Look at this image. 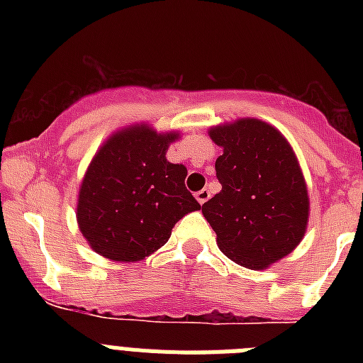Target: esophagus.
I'll list each match as a JSON object with an SVG mask.
<instances>
[{"label":"esophagus","instance_id":"obj_1","mask_svg":"<svg viewBox=\"0 0 363 363\" xmlns=\"http://www.w3.org/2000/svg\"><path fill=\"white\" fill-rule=\"evenodd\" d=\"M209 198H211L209 189H201V191H198V192H196V200H198V203L203 205L205 201L209 200Z\"/></svg>","mask_w":363,"mask_h":363}]
</instances>
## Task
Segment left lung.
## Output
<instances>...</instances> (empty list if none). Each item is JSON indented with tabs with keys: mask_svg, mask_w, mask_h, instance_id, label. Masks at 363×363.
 Listing matches in <instances>:
<instances>
[{
	"mask_svg": "<svg viewBox=\"0 0 363 363\" xmlns=\"http://www.w3.org/2000/svg\"><path fill=\"white\" fill-rule=\"evenodd\" d=\"M209 136L221 191L201 205L220 251L234 264L264 271L296 249L309 220L307 184L287 138L271 123L240 118Z\"/></svg>",
	"mask_w": 363,
	"mask_h": 363,
	"instance_id": "8db88e82",
	"label": "left lung"
}]
</instances>
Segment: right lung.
I'll use <instances>...</instances> for the list:
<instances>
[{
    "label": "right lung",
    "instance_id": "add662e5",
    "mask_svg": "<svg viewBox=\"0 0 363 363\" xmlns=\"http://www.w3.org/2000/svg\"><path fill=\"white\" fill-rule=\"evenodd\" d=\"M179 136L142 121L114 130L96 150L76 205L92 251L120 264L142 262L169 242L176 221L200 209L185 189L187 169L165 156Z\"/></svg>",
    "mask_w": 363,
    "mask_h": 363
}]
</instances>
